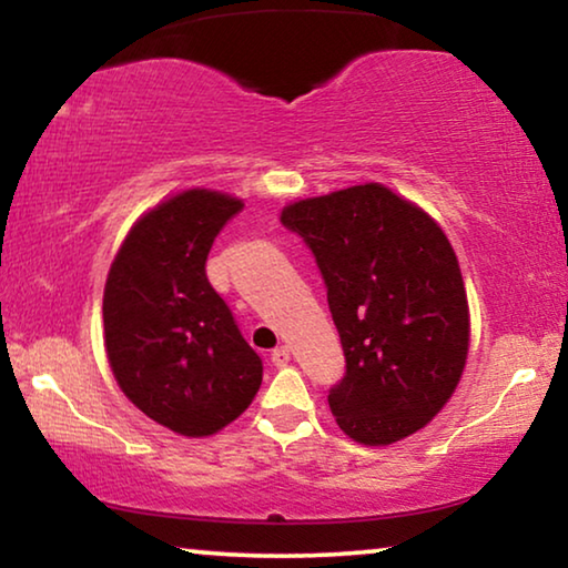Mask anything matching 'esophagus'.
Here are the masks:
<instances>
[{"instance_id":"obj_1","label":"esophagus","mask_w":568,"mask_h":568,"mask_svg":"<svg viewBox=\"0 0 568 568\" xmlns=\"http://www.w3.org/2000/svg\"><path fill=\"white\" fill-rule=\"evenodd\" d=\"M270 359H273L275 367H285L287 362H291V349H287V346H277V349L270 354Z\"/></svg>"}]
</instances>
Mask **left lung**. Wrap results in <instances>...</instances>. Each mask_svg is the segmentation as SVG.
Returning a JSON list of instances; mask_svg holds the SVG:
<instances>
[{
    "label": "left lung",
    "instance_id": "1",
    "mask_svg": "<svg viewBox=\"0 0 568 568\" xmlns=\"http://www.w3.org/2000/svg\"><path fill=\"white\" fill-rule=\"evenodd\" d=\"M324 275L346 357L328 390L338 428L387 446L448 403L469 352V303L442 226L383 183L287 203L281 214Z\"/></svg>",
    "mask_w": 568,
    "mask_h": 568
}]
</instances>
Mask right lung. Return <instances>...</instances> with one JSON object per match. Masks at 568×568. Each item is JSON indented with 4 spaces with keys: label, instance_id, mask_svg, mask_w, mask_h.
<instances>
[{
    "label": "right lung",
    "instance_id": "1",
    "mask_svg": "<svg viewBox=\"0 0 568 568\" xmlns=\"http://www.w3.org/2000/svg\"><path fill=\"white\" fill-rule=\"evenodd\" d=\"M244 203L189 189L142 214L109 267L104 346L130 403L173 434L211 436L255 400L262 359L206 277L222 226Z\"/></svg>",
    "mask_w": 568,
    "mask_h": 568
}]
</instances>
